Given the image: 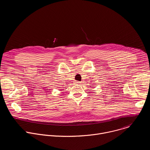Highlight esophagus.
Listing matches in <instances>:
<instances>
[{
	"label": "esophagus",
	"mask_w": 150,
	"mask_h": 150,
	"mask_svg": "<svg viewBox=\"0 0 150 150\" xmlns=\"http://www.w3.org/2000/svg\"><path fill=\"white\" fill-rule=\"evenodd\" d=\"M76 83H81V82H79V81H78V82H76Z\"/></svg>",
	"instance_id": "esophagus-1"
}]
</instances>
